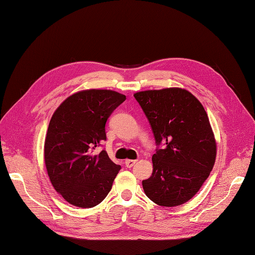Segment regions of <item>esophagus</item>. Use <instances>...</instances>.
I'll return each mask as SVG.
<instances>
[{
    "label": "esophagus",
    "mask_w": 255,
    "mask_h": 255,
    "mask_svg": "<svg viewBox=\"0 0 255 255\" xmlns=\"http://www.w3.org/2000/svg\"><path fill=\"white\" fill-rule=\"evenodd\" d=\"M137 163V159H126V166L128 168L133 167Z\"/></svg>",
    "instance_id": "34e87169"
}]
</instances>
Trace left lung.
<instances>
[{"label": "left lung", "instance_id": "obj_1", "mask_svg": "<svg viewBox=\"0 0 255 255\" xmlns=\"http://www.w3.org/2000/svg\"><path fill=\"white\" fill-rule=\"evenodd\" d=\"M157 144L153 172L142 181L144 194L160 206L173 207L194 197L215 165L217 143L201 102L179 87L134 94Z\"/></svg>", "mask_w": 255, "mask_h": 255}]
</instances>
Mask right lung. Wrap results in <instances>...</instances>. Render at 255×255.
Returning <instances> with one entry per match:
<instances>
[{"instance_id": "obj_1", "label": "right lung", "mask_w": 255, "mask_h": 255, "mask_svg": "<svg viewBox=\"0 0 255 255\" xmlns=\"http://www.w3.org/2000/svg\"><path fill=\"white\" fill-rule=\"evenodd\" d=\"M126 99L109 89L81 90L54 112L44 140V164L53 187L68 203L90 208L111 191L121 167L105 150H92L106 139L105 123Z\"/></svg>"}]
</instances>
